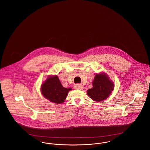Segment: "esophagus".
<instances>
[{"mask_svg": "<svg viewBox=\"0 0 150 150\" xmlns=\"http://www.w3.org/2000/svg\"><path fill=\"white\" fill-rule=\"evenodd\" d=\"M74 88L75 89H79V90H81L83 89V86L81 84H76Z\"/></svg>", "mask_w": 150, "mask_h": 150, "instance_id": "34e87169", "label": "esophagus"}]
</instances>
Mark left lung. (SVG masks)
I'll return each instance as SVG.
<instances>
[{"label":"left lung","mask_w":150,"mask_h":150,"mask_svg":"<svg viewBox=\"0 0 150 150\" xmlns=\"http://www.w3.org/2000/svg\"><path fill=\"white\" fill-rule=\"evenodd\" d=\"M114 88L113 83L106 74H97L93 81V88L87 91V94L94 101L100 102L106 99Z\"/></svg>","instance_id":"1"}]
</instances>
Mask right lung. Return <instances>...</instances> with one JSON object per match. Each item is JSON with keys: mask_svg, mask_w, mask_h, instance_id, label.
Here are the masks:
<instances>
[{"mask_svg": "<svg viewBox=\"0 0 150 150\" xmlns=\"http://www.w3.org/2000/svg\"><path fill=\"white\" fill-rule=\"evenodd\" d=\"M71 88H66L62 86L57 75L49 77L43 83L41 88L43 96L50 102L62 103Z\"/></svg>", "mask_w": 150, "mask_h": 150, "instance_id": "add662e5", "label": "right lung"}]
</instances>
